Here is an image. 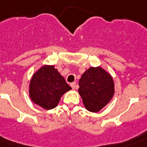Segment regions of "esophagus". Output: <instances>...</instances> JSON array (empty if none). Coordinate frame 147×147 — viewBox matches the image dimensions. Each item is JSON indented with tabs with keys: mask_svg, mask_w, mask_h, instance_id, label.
<instances>
[{
	"mask_svg": "<svg viewBox=\"0 0 147 147\" xmlns=\"http://www.w3.org/2000/svg\"><path fill=\"white\" fill-rule=\"evenodd\" d=\"M70 86L72 87L73 89H77V88H78V86H77V84H76V82H73V83H71V84H70Z\"/></svg>",
	"mask_w": 147,
	"mask_h": 147,
	"instance_id": "1",
	"label": "esophagus"
}]
</instances>
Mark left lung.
<instances>
[{"mask_svg":"<svg viewBox=\"0 0 147 147\" xmlns=\"http://www.w3.org/2000/svg\"><path fill=\"white\" fill-rule=\"evenodd\" d=\"M78 89L84 107L90 112L103 109L114 94L112 77L100 67H90L81 76Z\"/></svg>","mask_w":147,"mask_h":147,"instance_id":"1","label":"left lung"}]
</instances>
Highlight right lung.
Returning a JSON list of instances; mask_svg holds the SVG:
<instances>
[{"label":"right lung","mask_w":147,"mask_h":147,"mask_svg":"<svg viewBox=\"0 0 147 147\" xmlns=\"http://www.w3.org/2000/svg\"><path fill=\"white\" fill-rule=\"evenodd\" d=\"M71 90L65 79L53 65H44L34 73L30 82L31 100L45 110L57 106L61 96Z\"/></svg>","instance_id":"add662e5"}]
</instances>
